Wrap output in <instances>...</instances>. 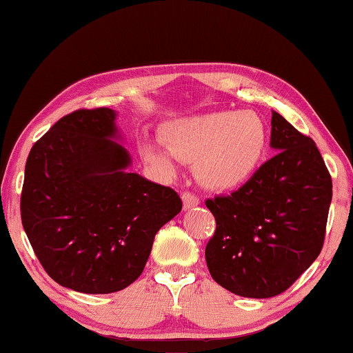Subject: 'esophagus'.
<instances>
[{
    "instance_id": "34e87169",
    "label": "esophagus",
    "mask_w": 353,
    "mask_h": 353,
    "mask_svg": "<svg viewBox=\"0 0 353 353\" xmlns=\"http://www.w3.org/2000/svg\"><path fill=\"white\" fill-rule=\"evenodd\" d=\"M181 199H183V207H185L186 210H190V209H192V207L199 205V197H197L196 194H192V192H188V191L183 192Z\"/></svg>"
}]
</instances>
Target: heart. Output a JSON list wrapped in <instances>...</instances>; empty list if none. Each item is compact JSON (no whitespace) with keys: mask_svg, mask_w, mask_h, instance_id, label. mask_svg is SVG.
<instances>
[{"mask_svg":"<svg viewBox=\"0 0 353 353\" xmlns=\"http://www.w3.org/2000/svg\"><path fill=\"white\" fill-rule=\"evenodd\" d=\"M162 149L144 143V161L175 172V161L196 163L199 180L212 190H234L249 181L267 149V128L252 112H209L175 119L161 130Z\"/></svg>","mask_w":353,"mask_h":353,"instance_id":"heart-1","label":"heart"}]
</instances>
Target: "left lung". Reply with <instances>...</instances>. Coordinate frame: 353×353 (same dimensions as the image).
<instances>
[{"instance_id": "left-lung-1", "label": "left lung", "mask_w": 353, "mask_h": 353, "mask_svg": "<svg viewBox=\"0 0 353 353\" xmlns=\"http://www.w3.org/2000/svg\"><path fill=\"white\" fill-rule=\"evenodd\" d=\"M278 154L231 192L207 199L216 230L205 248L212 278L241 297L286 291L321 252L332 181L315 141L272 112Z\"/></svg>"}]
</instances>
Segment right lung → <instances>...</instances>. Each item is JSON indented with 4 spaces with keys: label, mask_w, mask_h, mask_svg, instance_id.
Masks as SVG:
<instances>
[{
    "label": "right lung",
    "mask_w": 353,
    "mask_h": 353,
    "mask_svg": "<svg viewBox=\"0 0 353 353\" xmlns=\"http://www.w3.org/2000/svg\"><path fill=\"white\" fill-rule=\"evenodd\" d=\"M117 112L75 110L33 144L21 216L46 273L83 294L122 291L143 273L154 236L181 210L172 188L130 173Z\"/></svg>",
    "instance_id": "1"
}]
</instances>
